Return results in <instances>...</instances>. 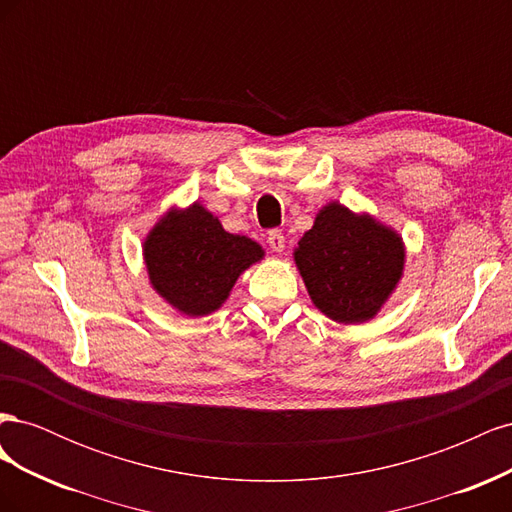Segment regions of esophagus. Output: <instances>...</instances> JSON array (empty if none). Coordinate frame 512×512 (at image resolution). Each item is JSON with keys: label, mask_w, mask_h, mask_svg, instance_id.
<instances>
[{"label": "esophagus", "mask_w": 512, "mask_h": 512, "mask_svg": "<svg viewBox=\"0 0 512 512\" xmlns=\"http://www.w3.org/2000/svg\"><path fill=\"white\" fill-rule=\"evenodd\" d=\"M267 243L273 252H282L284 250V232L282 230H271L267 235Z\"/></svg>", "instance_id": "1"}]
</instances>
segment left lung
<instances>
[{"mask_svg":"<svg viewBox=\"0 0 512 512\" xmlns=\"http://www.w3.org/2000/svg\"><path fill=\"white\" fill-rule=\"evenodd\" d=\"M294 260L309 297L337 322L374 318L404 269V245L369 215L331 203L299 241Z\"/></svg>","mask_w":512,"mask_h":512,"instance_id":"1","label":"left lung"}]
</instances>
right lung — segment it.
<instances>
[{
	"label": "right lung",
	"instance_id": "right-lung-1",
	"mask_svg": "<svg viewBox=\"0 0 512 512\" xmlns=\"http://www.w3.org/2000/svg\"><path fill=\"white\" fill-rule=\"evenodd\" d=\"M260 258L258 243L230 235L198 203L170 211L145 241L153 288L188 316H207L218 309L239 273Z\"/></svg>",
	"mask_w": 512,
	"mask_h": 512
}]
</instances>
